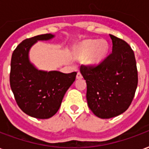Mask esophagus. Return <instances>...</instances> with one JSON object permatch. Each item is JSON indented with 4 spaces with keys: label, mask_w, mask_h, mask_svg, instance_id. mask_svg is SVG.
Wrapping results in <instances>:
<instances>
[{
    "label": "esophagus",
    "mask_w": 149,
    "mask_h": 149,
    "mask_svg": "<svg viewBox=\"0 0 149 149\" xmlns=\"http://www.w3.org/2000/svg\"><path fill=\"white\" fill-rule=\"evenodd\" d=\"M82 77H82V74H81L80 72H78L77 74V79H81Z\"/></svg>",
    "instance_id": "1"
}]
</instances>
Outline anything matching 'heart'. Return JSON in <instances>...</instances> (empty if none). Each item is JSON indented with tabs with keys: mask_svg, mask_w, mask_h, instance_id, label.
Instances as JSON below:
<instances>
[{
	"mask_svg": "<svg viewBox=\"0 0 149 149\" xmlns=\"http://www.w3.org/2000/svg\"><path fill=\"white\" fill-rule=\"evenodd\" d=\"M108 45L105 41L89 40L81 44L78 48L77 56L79 58L85 59L88 56V62L94 65L101 61L106 54Z\"/></svg>",
	"mask_w": 149,
	"mask_h": 149,
	"instance_id": "obj_1",
	"label": "heart"
}]
</instances>
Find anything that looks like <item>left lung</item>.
Returning a JSON list of instances; mask_svg holds the SVG:
<instances>
[{
  "instance_id": "obj_1",
  "label": "left lung",
  "mask_w": 149,
  "mask_h": 149,
  "mask_svg": "<svg viewBox=\"0 0 149 149\" xmlns=\"http://www.w3.org/2000/svg\"><path fill=\"white\" fill-rule=\"evenodd\" d=\"M112 53L97 66L81 65L87 84L88 105L95 115L109 119L128 109L137 88L138 75L134 52L125 40L109 35Z\"/></svg>"
}]
</instances>
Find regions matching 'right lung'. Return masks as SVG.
I'll return each mask as SVG.
<instances>
[{
	"mask_svg": "<svg viewBox=\"0 0 149 149\" xmlns=\"http://www.w3.org/2000/svg\"><path fill=\"white\" fill-rule=\"evenodd\" d=\"M50 33L25 39L16 48L11 59L10 86L18 106L37 119H49L56 113L63 97L74 82L77 72L39 70L29 61V50L38 40H49Z\"/></svg>",
	"mask_w": 149,
	"mask_h": 149,
	"instance_id": "right-lung-1",
	"label": "right lung"
}]
</instances>
